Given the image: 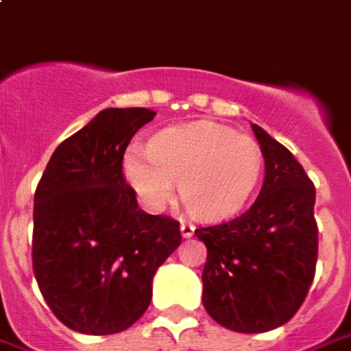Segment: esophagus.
I'll return each instance as SVG.
<instances>
[{
    "label": "esophagus",
    "mask_w": 351,
    "mask_h": 351,
    "mask_svg": "<svg viewBox=\"0 0 351 351\" xmlns=\"http://www.w3.org/2000/svg\"><path fill=\"white\" fill-rule=\"evenodd\" d=\"M180 230L183 237H191L193 234H195V226H193L191 222H181Z\"/></svg>",
    "instance_id": "34e87169"
}]
</instances>
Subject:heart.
Here are the masks:
<instances>
[{
  "instance_id": "b5f03b06",
  "label": "heart",
  "mask_w": 351,
  "mask_h": 351,
  "mask_svg": "<svg viewBox=\"0 0 351 351\" xmlns=\"http://www.w3.org/2000/svg\"><path fill=\"white\" fill-rule=\"evenodd\" d=\"M263 170L258 145L213 121L170 127L148 143L127 150L123 173L141 203L162 210L173 199L176 183L189 213L222 218L239 210L253 195Z\"/></svg>"
}]
</instances>
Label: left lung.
<instances>
[{
    "label": "left lung",
    "instance_id": "left-lung-1",
    "mask_svg": "<svg viewBox=\"0 0 351 351\" xmlns=\"http://www.w3.org/2000/svg\"><path fill=\"white\" fill-rule=\"evenodd\" d=\"M265 158L255 203L224 224L195 230L206 245L203 305L218 324L255 335L288 323L315 278V185L288 148L253 125Z\"/></svg>",
    "mask_w": 351,
    "mask_h": 351
}]
</instances>
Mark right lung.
Wrapping results in <instances>:
<instances>
[{
    "instance_id": "add662e5",
    "label": "right lung",
    "mask_w": 351,
    "mask_h": 351,
    "mask_svg": "<svg viewBox=\"0 0 351 351\" xmlns=\"http://www.w3.org/2000/svg\"><path fill=\"white\" fill-rule=\"evenodd\" d=\"M156 112L108 108L51 154L34 193L32 269L53 315L82 335L143 317L152 278L181 243L180 222L141 210L123 154Z\"/></svg>"
}]
</instances>
